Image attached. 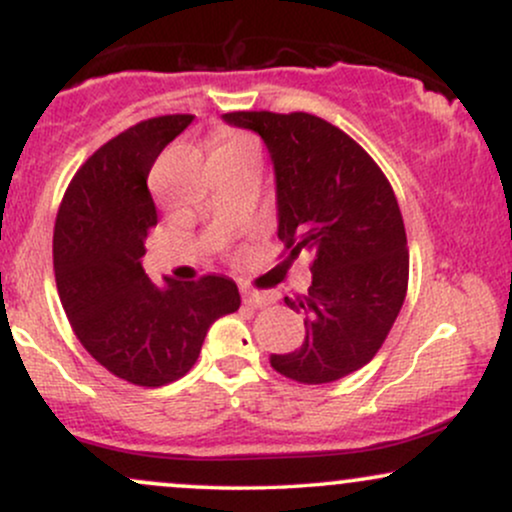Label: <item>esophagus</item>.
I'll return each mask as SVG.
<instances>
[{"mask_svg": "<svg viewBox=\"0 0 512 512\" xmlns=\"http://www.w3.org/2000/svg\"><path fill=\"white\" fill-rule=\"evenodd\" d=\"M243 303H245V305H250V308H262V305L272 303V298H269L267 293L243 289Z\"/></svg>", "mask_w": 512, "mask_h": 512, "instance_id": "obj_1", "label": "esophagus"}]
</instances>
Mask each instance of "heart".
<instances>
[{
  "mask_svg": "<svg viewBox=\"0 0 512 512\" xmlns=\"http://www.w3.org/2000/svg\"><path fill=\"white\" fill-rule=\"evenodd\" d=\"M216 151H252V154H260V146H257V139L252 134L228 129L219 137V149Z\"/></svg>",
  "mask_w": 512,
  "mask_h": 512,
  "instance_id": "obj_1",
  "label": "heart"
}]
</instances>
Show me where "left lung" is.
<instances>
[{"instance_id": "obj_1", "label": "left lung", "mask_w": 512, "mask_h": 512, "mask_svg": "<svg viewBox=\"0 0 512 512\" xmlns=\"http://www.w3.org/2000/svg\"><path fill=\"white\" fill-rule=\"evenodd\" d=\"M223 120L260 134L272 154L284 264L310 255L308 293L286 298L305 317V339L269 363L296 383H334L378 354L407 296V231L390 180L317 115L238 110Z\"/></svg>"}]
</instances>
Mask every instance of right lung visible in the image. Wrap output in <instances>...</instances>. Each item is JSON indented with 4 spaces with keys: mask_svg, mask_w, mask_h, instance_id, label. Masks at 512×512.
<instances>
[{
    "mask_svg": "<svg viewBox=\"0 0 512 512\" xmlns=\"http://www.w3.org/2000/svg\"><path fill=\"white\" fill-rule=\"evenodd\" d=\"M190 122L192 115L151 117L105 142L76 170L57 211L52 262L69 325L88 354L132 385L182 378L211 322L240 308L228 276L166 279L158 289L142 269L158 223L146 178Z\"/></svg>",
    "mask_w": 512,
    "mask_h": 512,
    "instance_id": "add662e5",
    "label": "right lung"
}]
</instances>
